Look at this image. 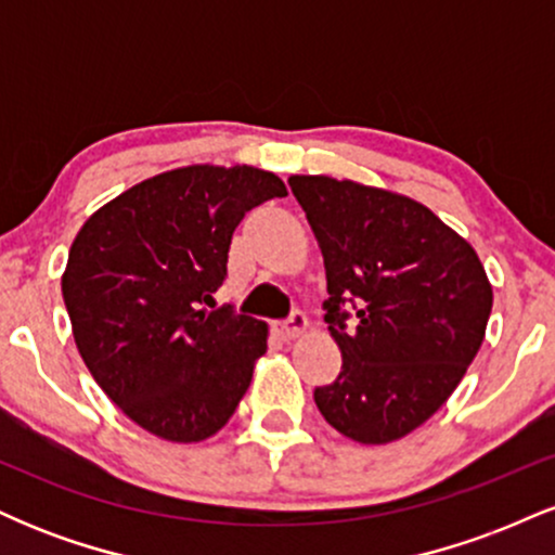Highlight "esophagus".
Instances as JSON below:
<instances>
[{
	"label": "esophagus",
	"instance_id": "1",
	"mask_svg": "<svg viewBox=\"0 0 555 555\" xmlns=\"http://www.w3.org/2000/svg\"><path fill=\"white\" fill-rule=\"evenodd\" d=\"M273 328H276L279 339L292 341V339H297L299 334H305V328H308V318H305L302 313H292L289 318H286V321L276 323Z\"/></svg>",
	"mask_w": 555,
	"mask_h": 555
}]
</instances>
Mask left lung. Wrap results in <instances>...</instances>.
Listing matches in <instances>:
<instances>
[{
    "instance_id": "obj_1",
    "label": "left lung",
    "mask_w": 555,
    "mask_h": 555,
    "mask_svg": "<svg viewBox=\"0 0 555 555\" xmlns=\"http://www.w3.org/2000/svg\"><path fill=\"white\" fill-rule=\"evenodd\" d=\"M326 266L323 321L341 373L315 388L331 428L391 443L443 406L480 349L493 289L467 240L412 197L295 175Z\"/></svg>"
}]
</instances>
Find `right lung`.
Here are the masks:
<instances>
[{
    "mask_svg": "<svg viewBox=\"0 0 555 555\" xmlns=\"http://www.w3.org/2000/svg\"><path fill=\"white\" fill-rule=\"evenodd\" d=\"M284 195L271 171L197 164L125 190L82 224L62 276L75 344L143 430L197 443L237 410L269 328L203 305L224 284L245 214Z\"/></svg>",
    "mask_w": 555,
    "mask_h": 555,
    "instance_id": "1",
    "label": "right lung"
}]
</instances>
